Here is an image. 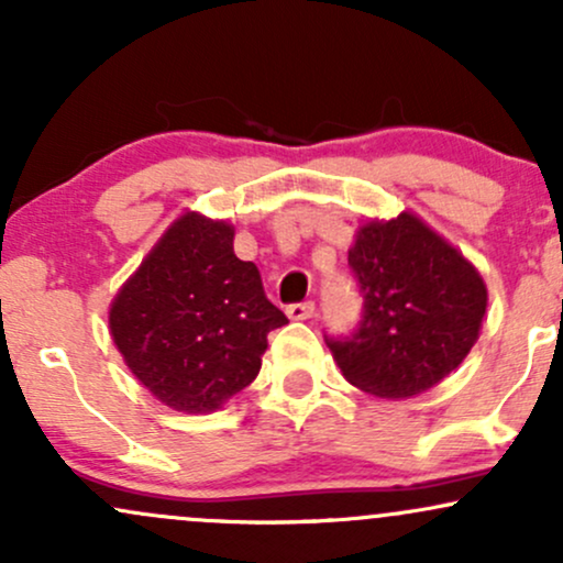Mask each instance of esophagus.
<instances>
[{"mask_svg": "<svg viewBox=\"0 0 563 563\" xmlns=\"http://www.w3.org/2000/svg\"><path fill=\"white\" fill-rule=\"evenodd\" d=\"M286 314L290 320H309L314 318V301H301V303H290L286 309Z\"/></svg>", "mask_w": 563, "mask_h": 563, "instance_id": "esophagus-1", "label": "esophagus"}]
</instances>
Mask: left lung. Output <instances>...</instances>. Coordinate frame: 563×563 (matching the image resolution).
<instances>
[{
  "label": "left lung",
  "instance_id": "left-lung-1",
  "mask_svg": "<svg viewBox=\"0 0 563 563\" xmlns=\"http://www.w3.org/2000/svg\"><path fill=\"white\" fill-rule=\"evenodd\" d=\"M349 267L363 290V322L349 339H328L349 384L380 399H410L466 360L487 312V286L421 217L367 219Z\"/></svg>",
  "mask_w": 563,
  "mask_h": 563
}]
</instances>
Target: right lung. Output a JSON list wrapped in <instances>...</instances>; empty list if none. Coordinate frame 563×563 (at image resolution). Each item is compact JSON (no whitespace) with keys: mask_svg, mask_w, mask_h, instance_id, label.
Wrapping results in <instances>:
<instances>
[{"mask_svg":"<svg viewBox=\"0 0 563 563\" xmlns=\"http://www.w3.org/2000/svg\"><path fill=\"white\" fill-rule=\"evenodd\" d=\"M224 219L185 211L119 294L108 328L134 378L158 402L214 412L262 367L267 333L288 318L264 296L254 262L232 249Z\"/></svg>","mask_w":563,"mask_h":563,"instance_id":"1","label":"right lung"}]
</instances>
